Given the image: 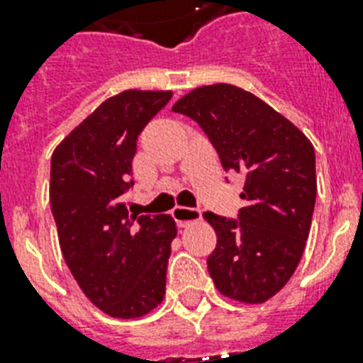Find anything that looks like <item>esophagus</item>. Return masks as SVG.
Returning <instances> with one entry per match:
<instances>
[{"mask_svg": "<svg viewBox=\"0 0 363 363\" xmlns=\"http://www.w3.org/2000/svg\"><path fill=\"white\" fill-rule=\"evenodd\" d=\"M171 215L177 220V226L179 228H186L192 222L201 220V213L198 209H190V207H175Z\"/></svg>", "mask_w": 363, "mask_h": 363, "instance_id": "obj_1", "label": "esophagus"}]
</instances>
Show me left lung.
I'll list each match as a JSON object with an SVG mask.
<instances>
[{"mask_svg":"<svg viewBox=\"0 0 363 363\" xmlns=\"http://www.w3.org/2000/svg\"><path fill=\"white\" fill-rule=\"evenodd\" d=\"M173 111L203 128L224 169L245 175L239 220L203 215L216 232L211 279L226 298L264 303L303 256L316 199L315 147L264 99L226 82L194 88Z\"/></svg>","mask_w":363,"mask_h":363,"instance_id":"obj_1","label":"left lung"}]
</instances>
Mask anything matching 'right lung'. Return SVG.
Wrapping results in <instances>:
<instances>
[{"instance_id":"add662e5","label":"right lung","mask_w":363,"mask_h":363,"mask_svg":"<svg viewBox=\"0 0 363 363\" xmlns=\"http://www.w3.org/2000/svg\"><path fill=\"white\" fill-rule=\"evenodd\" d=\"M171 90L107 98L54 148L50 207L60 248L79 286L113 318H139L162 303L177 224L169 215H128L122 194L143 128Z\"/></svg>"}]
</instances>
